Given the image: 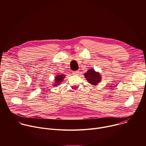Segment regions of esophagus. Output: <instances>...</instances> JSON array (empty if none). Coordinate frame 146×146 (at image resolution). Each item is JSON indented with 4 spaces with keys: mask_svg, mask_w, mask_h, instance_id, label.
Here are the masks:
<instances>
[{
    "mask_svg": "<svg viewBox=\"0 0 146 146\" xmlns=\"http://www.w3.org/2000/svg\"><path fill=\"white\" fill-rule=\"evenodd\" d=\"M78 73H79L78 71H74V72H73V74H74V75H78Z\"/></svg>",
    "mask_w": 146,
    "mask_h": 146,
    "instance_id": "34e87169",
    "label": "esophagus"
}]
</instances>
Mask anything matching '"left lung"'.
<instances>
[{
    "label": "left lung",
    "mask_w": 146,
    "mask_h": 146,
    "mask_svg": "<svg viewBox=\"0 0 146 146\" xmlns=\"http://www.w3.org/2000/svg\"><path fill=\"white\" fill-rule=\"evenodd\" d=\"M84 76L88 82L92 86H96L101 81V75L99 73L95 72L94 69L88 70L85 74Z\"/></svg>",
    "instance_id": "obj_1"
}]
</instances>
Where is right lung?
Instances as JSON below:
<instances>
[{"instance_id":"add662e5","label":"right lung","mask_w":146,"mask_h":146,"mask_svg":"<svg viewBox=\"0 0 146 146\" xmlns=\"http://www.w3.org/2000/svg\"><path fill=\"white\" fill-rule=\"evenodd\" d=\"M65 74H58L55 77V82L54 84H53V86H58L59 84H60V82L64 80V78L65 77Z\"/></svg>"}]
</instances>
